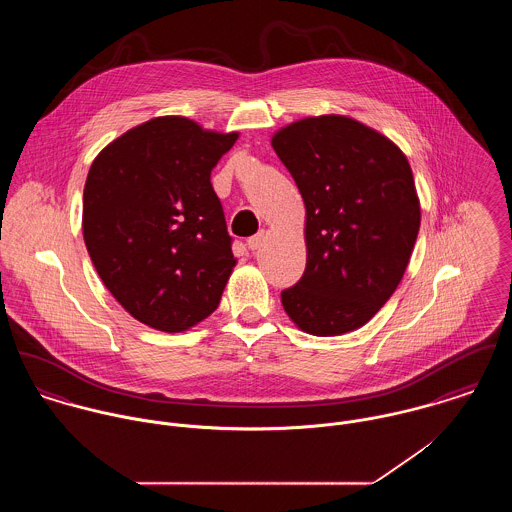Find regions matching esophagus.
<instances>
[{
  "instance_id": "esophagus-1",
  "label": "esophagus",
  "mask_w": 512,
  "mask_h": 512,
  "mask_svg": "<svg viewBox=\"0 0 512 512\" xmlns=\"http://www.w3.org/2000/svg\"><path fill=\"white\" fill-rule=\"evenodd\" d=\"M264 242H266V232L260 230L258 234H254L252 238H248V248H250V250H258Z\"/></svg>"
}]
</instances>
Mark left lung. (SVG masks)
<instances>
[{
  "mask_svg": "<svg viewBox=\"0 0 512 512\" xmlns=\"http://www.w3.org/2000/svg\"><path fill=\"white\" fill-rule=\"evenodd\" d=\"M272 147L305 203L307 264L282 305L309 335L355 331L396 292L418 238L410 163L386 136L339 114L292 122Z\"/></svg>",
  "mask_w": 512,
  "mask_h": 512,
  "instance_id": "obj_1",
  "label": "left lung"
}]
</instances>
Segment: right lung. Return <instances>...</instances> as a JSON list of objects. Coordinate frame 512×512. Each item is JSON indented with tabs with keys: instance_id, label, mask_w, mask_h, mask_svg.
<instances>
[{
	"instance_id": "1",
	"label": "right lung",
	"mask_w": 512,
	"mask_h": 512,
	"mask_svg": "<svg viewBox=\"0 0 512 512\" xmlns=\"http://www.w3.org/2000/svg\"><path fill=\"white\" fill-rule=\"evenodd\" d=\"M238 132L159 116L104 147L90 165L82 234L116 301L138 321L181 333L207 319L236 266L211 171Z\"/></svg>"
}]
</instances>
